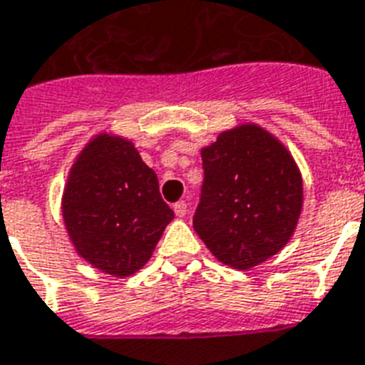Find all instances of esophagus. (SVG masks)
<instances>
[{"label": "esophagus", "instance_id": "esophagus-1", "mask_svg": "<svg viewBox=\"0 0 365 365\" xmlns=\"http://www.w3.org/2000/svg\"><path fill=\"white\" fill-rule=\"evenodd\" d=\"M174 213H176L178 217H183V215L187 213V202H185V200H178V202L174 204Z\"/></svg>", "mask_w": 365, "mask_h": 365}]
</instances>
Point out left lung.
<instances>
[{"mask_svg":"<svg viewBox=\"0 0 365 365\" xmlns=\"http://www.w3.org/2000/svg\"><path fill=\"white\" fill-rule=\"evenodd\" d=\"M202 168L192 227L213 257L247 269L279 253L304 202L300 170L287 148L247 123L202 148Z\"/></svg>","mask_w":365,"mask_h":365,"instance_id":"1","label":"left lung"}]
</instances>
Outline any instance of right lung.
<instances>
[{
    "label": "right lung",
    "instance_id": "1",
    "mask_svg": "<svg viewBox=\"0 0 365 365\" xmlns=\"http://www.w3.org/2000/svg\"><path fill=\"white\" fill-rule=\"evenodd\" d=\"M63 221L76 253L127 277L146 264L174 212L133 142L99 135L82 150L63 191Z\"/></svg>",
    "mask_w": 365,
    "mask_h": 365
}]
</instances>
